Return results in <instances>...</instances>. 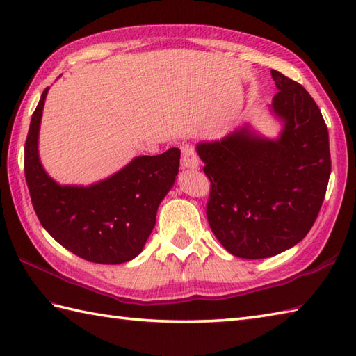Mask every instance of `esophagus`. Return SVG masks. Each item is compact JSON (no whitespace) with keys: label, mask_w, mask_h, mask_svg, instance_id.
Here are the masks:
<instances>
[{"label":"esophagus","mask_w":356,"mask_h":356,"mask_svg":"<svg viewBox=\"0 0 356 356\" xmlns=\"http://www.w3.org/2000/svg\"><path fill=\"white\" fill-rule=\"evenodd\" d=\"M199 156L197 151L193 147H185L182 154V168L186 170H197L199 168Z\"/></svg>","instance_id":"esophagus-1"}]
</instances>
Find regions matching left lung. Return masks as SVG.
<instances>
[{"label":"left lung","instance_id":"left-lung-1","mask_svg":"<svg viewBox=\"0 0 356 356\" xmlns=\"http://www.w3.org/2000/svg\"><path fill=\"white\" fill-rule=\"evenodd\" d=\"M278 88L272 110L284 120L277 140L241 128L220 142L199 143L211 182L207 217L226 251L266 259L311 231L330 176L329 133L306 88L270 70Z\"/></svg>","mask_w":356,"mask_h":356}]
</instances>
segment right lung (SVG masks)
<instances>
[{
  "mask_svg": "<svg viewBox=\"0 0 356 356\" xmlns=\"http://www.w3.org/2000/svg\"><path fill=\"white\" fill-rule=\"evenodd\" d=\"M45 88L24 147L26 182L35 213L59 245L87 261L119 264L138 255L156 225L157 208L179 172L180 149L140 156L92 186H61L38 157Z\"/></svg>",
  "mask_w": 356,
  "mask_h": 356,
  "instance_id": "obj_1",
  "label": "right lung"
}]
</instances>
